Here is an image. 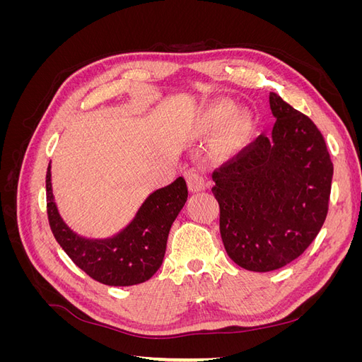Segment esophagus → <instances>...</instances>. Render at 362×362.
Returning <instances> with one entry per match:
<instances>
[{"label": "esophagus", "instance_id": "esophagus-1", "mask_svg": "<svg viewBox=\"0 0 362 362\" xmlns=\"http://www.w3.org/2000/svg\"><path fill=\"white\" fill-rule=\"evenodd\" d=\"M185 180H187L189 190L192 193H199L208 187V181L198 168H192L185 172Z\"/></svg>", "mask_w": 362, "mask_h": 362}]
</instances>
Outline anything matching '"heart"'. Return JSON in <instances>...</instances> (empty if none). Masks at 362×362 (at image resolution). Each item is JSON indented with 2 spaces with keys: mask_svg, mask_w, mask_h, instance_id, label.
<instances>
[{
  "mask_svg": "<svg viewBox=\"0 0 362 362\" xmlns=\"http://www.w3.org/2000/svg\"><path fill=\"white\" fill-rule=\"evenodd\" d=\"M234 107L226 101H218L214 105L208 108L205 120H204V129L211 131L217 127H221L223 122L233 116ZM245 137V127L242 122L233 124L225 133L218 139V149L222 152H231L243 141Z\"/></svg>",
  "mask_w": 362,
  "mask_h": 362,
  "instance_id": "1",
  "label": "heart"
}]
</instances>
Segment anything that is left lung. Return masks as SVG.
<instances>
[{"mask_svg":"<svg viewBox=\"0 0 362 362\" xmlns=\"http://www.w3.org/2000/svg\"><path fill=\"white\" fill-rule=\"evenodd\" d=\"M272 134L213 173L221 235L235 264L276 270L300 257L327 214L334 166L313 120L270 93Z\"/></svg>","mask_w":362,"mask_h":362,"instance_id":"8db88e82","label":"left lung"}]
</instances>
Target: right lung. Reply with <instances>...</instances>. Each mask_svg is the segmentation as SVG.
I'll list each match as a JSON object with an SVG mask.
<instances>
[{"instance_id": "add662e5", "label": "right lung", "mask_w": 362, "mask_h": 362, "mask_svg": "<svg viewBox=\"0 0 362 362\" xmlns=\"http://www.w3.org/2000/svg\"><path fill=\"white\" fill-rule=\"evenodd\" d=\"M182 177L152 192L125 228L112 237L89 238L76 234L59 213L52 194L51 163L47 172V208L51 231L69 258L95 281L128 287L154 276L160 269L170 226L187 201Z\"/></svg>"}]
</instances>
